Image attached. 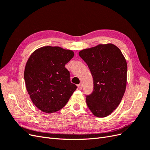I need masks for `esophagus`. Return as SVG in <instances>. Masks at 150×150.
<instances>
[{
  "instance_id": "34e87169",
  "label": "esophagus",
  "mask_w": 150,
  "mask_h": 150,
  "mask_svg": "<svg viewBox=\"0 0 150 150\" xmlns=\"http://www.w3.org/2000/svg\"><path fill=\"white\" fill-rule=\"evenodd\" d=\"M78 88L79 89H82V88H83V84L82 83H80L78 85Z\"/></svg>"
}]
</instances>
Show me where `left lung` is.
<instances>
[{
	"label": "left lung",
	"mask_w": 150,
	"mask_h": 150,
	"mask_svg": "<svg viewBox=\"0 0 150 150\" xmlns=\"http://www.w3.org/2000/svg\"><path fill=\"white\" fill-rule=\"evenodd\" d=\"M93 78V90L86 95L93 114L106 117L118 106L126 86L127 64L118 47L112 44H99L79 52Z\"/></svg>",
	"instance_id": "1"
}]
</instances>
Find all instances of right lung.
I'll return each mask as SVG.
<instances>
[{
	"label": "right lung",
	"mask_w": 150,
	"mask_h": 150,
	"mask_svg": "<svg viewBox=\"0 0 150 150\" xmlns=\"http://www.w3.org/2000/svg\"><path fill=\"white\" fill-rule=\"evenodd\" d=\"M74 52L59 47L45 46L29 57L24 71L27 91L34 105L46 113L64 107L77 88L71 83L65 65Z\"/></svg>",
	"instance_id": "add662e5"
}]
</instances>
